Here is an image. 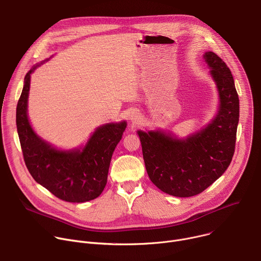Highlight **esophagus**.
Here are the masks:
<instances>
[{"label": "esophagus", "mask_w": 261, "mask_h": 261, "mask_svg": "<svg viewBox=\"0 0 261 261\" xmlns=\"http://www.w3.org/2000/svg\"><path fill=\"white\" fill-rule=\"evenodd\" d=\"M136 123H137V122H136V119H134V120L132 121V124H133V125H135Z\"/></svg>", "instance_id": "obj_1"}]
</instances>
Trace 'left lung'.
Masks as SVG:
<instances>
[{"mask_svg":"<svg viewBox=\"0 0 261 261\" xmlns=\"http://www.w3.org/2000/svg\"><path fill=\"white\" fill-rule=\"evenodd\" d=\"M203 57L219 91L215 120L185 140L160 131H138L148 177L161 191L176 197L204 191L225 172L234 154L240 101L232 74L215 53Z\"/></svg>","mask_w":261,"mask_h":261,"instance_id":"left-lung-1","label":"left lung"}]
</instances>
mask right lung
<instances>
[{"label": "right lung", "instance_id": "obj_1", "mask_svg": "<svg viewBox=\"0 0 261 261\" xmlns=\"http://www.w3.org/2000/svg\"><path fill=\"white\" fill-rule=\"evenodd\" d=\"M16 107V127L23 160L33 178L58 198L86 202L97 198L105 188L111 156L126 128V122L98 128L83 151L62 152L35 134L27 116L31 73Z\"/></svg>", "mask_w": 261, "mask_h": 261}]
</instances>
